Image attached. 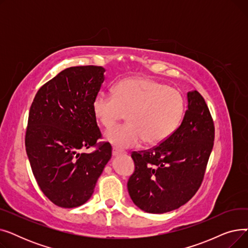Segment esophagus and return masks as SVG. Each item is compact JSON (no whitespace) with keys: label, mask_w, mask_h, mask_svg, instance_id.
Here are the masks:
<instances>
[{"label":"esophagus","mask_w":248,"mask_h":248,"mask_svg":"<svg viewBox=\"0 0 248 248\" xmlns=\"http://www.w3.org/2000/svg\"><path fill=\"white\" fill-rule=\"evenodd\" d=\"M122 154H125V152L121 151V150H117V149H115V148L112 149V155H113V157H116V155H122Z\"/></svg>","instance_id":"34e87169"}]
</instances>
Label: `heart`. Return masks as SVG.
<instances>
[{"mask_svg":"<svg viewBox=\"0 0 248 248\" xmlns=\"http://www.w3.org/2000/svg\"><path fill=\"white\" fill-rule=\"evenodd\" d=\"M93 110L97 121L109 127L127 113L128 124L108 128L104 138L113 147L126 149L159 145L179 127L185 110L184 98L175 88L148 78H125L113 87V94L99 93Z\"/></svg>","mask_w":248,"mask_h":248,"instance_id":"heart-1","label":"heart"}]
</instances>
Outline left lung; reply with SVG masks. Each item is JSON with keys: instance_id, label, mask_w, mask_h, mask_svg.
Returning a JSON list of instances; mask_svg holds the SVG:
<instances>
[{"instance_id": "8db88e82", "label": "left lung", "mask_w": 248, "mask_h": 248, "mask_svg": "<svg viewBox=\"0 0 248 248\" xmlns=\"http://www.w3.org/2000/svg\"><path fill=\"white\" fill-rule=\"evenodd\" d=\"M187 99L184 119L170 138L153 149L132 154L135 172L127 190L135 205L145 212L178 209L201 186L213 149L214 124L198 91H189Z\"/></svg>"}]
</instances>
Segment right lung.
I'll use <instances>...</instances> for the list:
<instances>
[{
	"label": "right lung",
	"instance_id": "right-lung-1",
	"mask_svg": "<svg viewBox=\"0 0 248 248\" xmlns=\"http://www.w3.org/2000/svg\"><path fill=\"white\" fill-rule=\"evenodd\" d=\"M104 72L93 65L64 69L38 90L30 108L25 146L32 172L45 196L62 208L89 200L111 158L109 142L80 153L101 138L93 103Z\"/></svg>",
	"mask_w": 248,
	"mask_h": 248
}]
</instances>
